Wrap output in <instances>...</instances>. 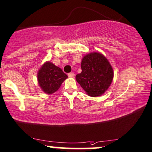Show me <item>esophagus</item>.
Listing matches in <instances>:
<instances>
[{
    "instance_id": "34e87169",
    "label": "esophagus",
    "mask_w": 152,
    "mask_h": 152,
    "mask_svg": "<svg viewBox=\"0 0 152 152\" xmlns=\"http://www.w3.org/2000/svg\"><path fill=\"white\" fill-rule=\"evenodd\" d=\"M68 75V77H74L75 74H74V72H70V73H68V75Z\"/></svg>"
}]
</instances>
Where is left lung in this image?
<instances>
[{"label":"left lung","mask_w":152,"mask_h":152,"mask_svg":"<svg viewBox=\"0 0 152 152\" xmlns=\"http://www.w3.org/2000/svg\"><path fill=\"white\" fill-rule=\"evenodd\" d=\"M82 72L76 80L90 96H99L108 89L113 78V70L106 58L94 52L84 56L81 63Z\"/></svg>","instance_id":"8db88e82"}]
</instances>
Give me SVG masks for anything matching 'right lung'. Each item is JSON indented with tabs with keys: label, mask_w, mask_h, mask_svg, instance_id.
Wrapping results in <instances>:
<instances>
[{
	"label": "right lung",
	"mask_w": 152,
	"mask_h": 152,
	"mask_svg": "<svg viewBox=\"0 0 152 152\" xmlns=\"http://www.w3.org/2000/svg\"><path fill=\"white\" fill-rule=\"evenodd\" d=\"M67 75L58 67L46 62L37 73L39 85L46 94H51L59 89Z\"/></svg>",
	"instance_id": "add662e5"
}]
</instances>
